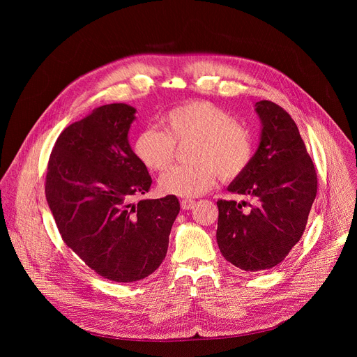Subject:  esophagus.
Here are the masks:
<instances>
[{"label":"esophagus","instance_id":"esophagus-1","mask_svg":"<svg viewBox=\"0 0 357 357\" xmlns=\"http://www.w3.org/2000/svg\"><path fill=\"white\" fill-rule=\"evenodd\" d=\"M194 205H195V201H192V199H182L181 201V207H182V210H192L194 208Z\"/></svg>","mask_w":357,"mask_h":357}]
</instances>
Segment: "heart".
Wrapping results in <instances>:
<instances>
[{
  "instance_id": "obj_1",
  "label": "heart",
  "mask_w": 357,
  "mask_h": 357,
  "mask_svg": "<svg viewBox=\"0 0 357 357\" xmlns=\"http://www.w3.org/2000/svg\"><path fill=\"white\" fill-rule=\"evenodd\" d=\"M165 130L146 128L135 142L139 160L155 171L172 163L175 144L195 140L192 165L175 166L160 178V188L171 195L194 198L207 192L215 182L234 179L246 171L253 158L249 131L227 112L208 101H192L171 109L162 119Z\"/></svg>"
}]
</instances>
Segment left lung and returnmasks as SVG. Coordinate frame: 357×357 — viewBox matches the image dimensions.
Instances as JSON below:
<instances>
[{
	"label": "left lung",
	"mask_w": 357,
	"mask_h": 357,
	"mask_svg": "<svg viewBox=\"0 0 357 357\" xmlns=\"http://www.w3.org/2000/svg\"><path fill=\"white\" fill-rule=\"evenodd\" d=\"M260 142L246 171L227 191L256 201L249 211L220 199L217 243L234 266L257 272L282 261L301 238L317 195V174L295 121L272 101H259Z\"/></svg>",
	"instance_id": "obj_1"
}]
</instances>
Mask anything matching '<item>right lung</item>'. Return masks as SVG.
Here are the masks:
<instances>
[{
    "instance_id": "right-lung-1",
    "label": "right lung",
    "mask_w": 357,
    "mask_h": 357,
    "mask_svg": "<svg viewBox=\"0 0 357 357\" xmlns=\"http://www.w3.org/2000/svg\"><path fill=\"white\" fill-rule=\"evenodd\" d=\"M136 108L107 104L66 127L54 143L46 174V199L63 241L100 276L136 282L163 261L175 195L149 192L152 178L128 143Z\"/></svg>"
}]
</instances>
